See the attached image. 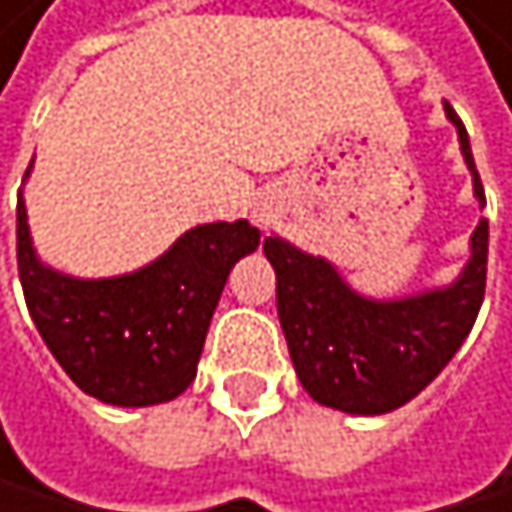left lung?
<instances>
[{
	"mask_svg": "<svg viewBox=\"0 0 512 512\" xmlns=\"http://www.w3.org/2000/svg\"><path fill=\"white\" fill-rule=\"evenodd\" d=\"M461 150L473 171V190H485L458 113ZM264 254L276 270V307L288 353L304 390L328 408L350 415H384L415 399L470 334L488 273V221L473 233V258L464 276L442 291L405 301H365L347 288L331 264L267 236Z\"/></svg>",
	"mask_w": 512,
	"mask_h": 512,
	"instance_id": "1",
	"label": "left lung"
}]
</instances>
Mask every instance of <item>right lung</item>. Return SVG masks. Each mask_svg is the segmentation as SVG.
<instances>
[{
  "label": "right lung",
  "mask_w": 512,
  "mask_h": 512,
  "mask_svg": "<svg viewBox=\"0 0 512 512\" xmlns=\"http://www.w3.org/2000/svg\"><path fill=\"white\" fill-rule=\"evenodd\" d=\"M258 242L248 221L202 224L137 273L73 279L36 261L17 199V273L42 341L82 393L125 408L168 402L193 384L224 282Z\"/></svg>",
  "instance_id": "right-lung-1"
}]
</instances>
